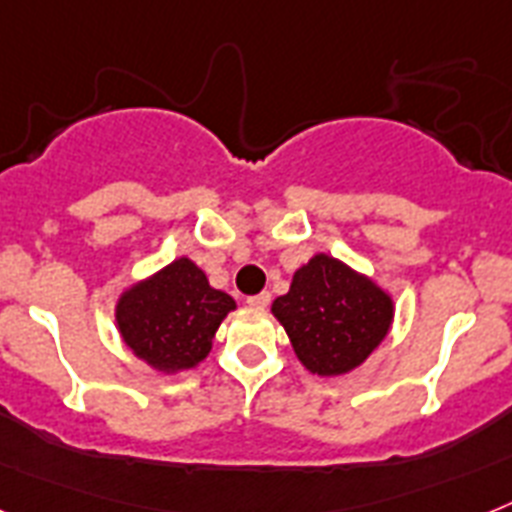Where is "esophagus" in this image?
<instances>
[{"instance_id":"obj_1","label":"esophagus","mask_w":512,"mask_h":512,"mask_svg":"<svg viewBox=\"0 0 512 512\" xmlns=\"http://www.w3.org/2000/svg\"><path fill=\"white\" fill-rule=\"evenodd\" d=\"M247 304L252 309H265L270 304V294L268 291H263V294H255V296H249L247 299Z\"/></svg>"}]
</instances>
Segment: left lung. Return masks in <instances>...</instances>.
I'll use <instances>...</instances> for the list:
<instances>
[{"mask_svg": "<svg viewBox=\"0 0 512 512\" xmlns=\"http://www.w3.org/2000/svg\"><path fill=\"white\" fill-rule=\"evenodd\" d=\"M393 312L388 291L322 252L296 270L289 294L273 302L296 359L320 377L359 367L388 336Z\"/></svg>", "mask_w": 512, "mask_h": 512, "instance_id": "8db88e82", "label": "left lung"}]
</instances>
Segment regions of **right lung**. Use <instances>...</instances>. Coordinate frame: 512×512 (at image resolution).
<instances>
[{
	"label": "right lung",
	"mask_w": 512,
	"mask_h": 512,
	"mask_svg": "<svg viewBox=\"0 0 512 512\" xmlns=\"http://www.w3.org/2000/svg\"><path fill=\"white\" fill-rule=\"evenodd\" d=\"M236 309L190 257H179L119 296L117 328L127 349L158 372H182L213 349L218 325Z\"/></svg>",
	"instance_id": "add662e5"
}]
</instances>
